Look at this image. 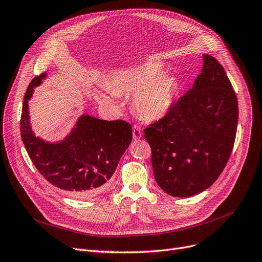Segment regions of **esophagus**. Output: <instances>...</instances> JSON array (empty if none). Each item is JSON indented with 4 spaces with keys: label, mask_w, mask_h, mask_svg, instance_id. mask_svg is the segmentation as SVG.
Wrapping results in <instances>:
<instances>
[{
    "label": "esophagus",
    "mask_w": 262,
    "mask_h": 262,
    "mask_svg": "<svg viewBox=\"0 0 262 262\" xmlns=\"http://www.w3.org/2000/svg\"><path fill=\"white\" fill-rule=\"evenodd\" d=\"M142 135H143V133H142L141 128L135 124V126L133 127V139L134 140H139V139L142 138Z\"/></svg>",
    "instance_id": "obj_1"
}]
</instances>
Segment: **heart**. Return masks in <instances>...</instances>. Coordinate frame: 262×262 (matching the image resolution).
<instances>
[{
    "mask_svg": "<svg viewBox=\"0 0 262 262\" xmlns=\"http://www.w3.org/2000/svg\"><path fill=\"white\" fill-rule=\"evenodd\" d=\"M163 66L157 61H149L129 70L112 74L105 83L106 89L113 94H135L134 108L140 115L149 120L163 117L170 110L177 95L175 78L161 73ZM96 97L102 102L110 98L100 92Z\"/></svg>",
    "mask_w": 262,
    "mask_h": 262,
    "instance_id": "b5f03b06",
    "label": "heart"
}]
</instances>
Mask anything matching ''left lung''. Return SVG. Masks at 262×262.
Returning <instances> with one entry per match:
<instances>
[{
	"instance_id": "obj_1",
	"label": "left lung",
	"mask_w": 262,
	"mask_h": 262,
	"mask_svg": "<svg viewBox=\"0 0 262 262\" xmlns=\"http://www.w3.org/2000/svg\"><path fill=\"white\" fill-rule=\"evenodd\" d=\"M203 57L202 72L192 89L144 130L156 181L176 197L193 196L212 185L235 140L238 99L219 60Z\"/></svg>"
}]
</instances>
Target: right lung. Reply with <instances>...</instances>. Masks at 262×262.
<instances>
[{
  "label": "right lung",
  "instance_id": "add662e5",
  "mask_svg": "<svg viewBox=\"0 0 262 262\" xmlns=\"http://www.w3.org/2000/svg\"><path fill=\"white\" fill-rule=\"evenodd\" d=\"M46 73L35 77L27 90L20 120L21 139L43 178L74 198L100 193L113 176L118 162L132 141L131 124L123 120H102L83 115L67 138L56 144L34 135L28 102Z\"/></svg>",
  "mask_w": 262,
  "mask_h": 262
}]
</instances>
